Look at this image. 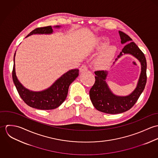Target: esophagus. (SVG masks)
Segmentation results:
<instances>
[{"instance_id": "obj_1", "label": "esophagus", "mask_w": 158, "mask_h": 158, "mask_svg": "<svg viewBox=\"0 0 158 158\" xmlns=\"http://www.w3.org/2000/svg\"><path fill=\"white\" fill-rule=\"evenodd\" d=\"M88 70V66L85 64L82 65L80 68V72H86Z\"/></svg>"}]
</instances>
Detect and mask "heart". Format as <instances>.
I'll use <instances>...</instances> for the list:
<instances>
[{
	"label": "heart",
	"mask_w": 158,
	"mask_h": 158,
	"mask_svg": "<svg viewBox=\"0 0 158 158\" xmlns=\"http://www.w3.org/2000/svg\"><path fill=\"white\" fill-rule=\"evenodd\" d=\"M108 45L107 42L102 43L98 46L99 49H102ZM116 48L114 46H110L106 48L97 57L95 61V66L99 69H105L108 68L115 55Z\"/></svg>",
	"instance_id": "1"
}]
</instances>
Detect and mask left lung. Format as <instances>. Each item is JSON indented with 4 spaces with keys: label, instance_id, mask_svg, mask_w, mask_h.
Segmentation results:
<instances>
[{
    "label": "left lung",
    "instance_id": "obj_1",
    "mask_svg": "<svg viewBox=\"0 0 158 158\" xmlns=\"http://www.w3.org/2000/svg\"><path fill=\"white\" fill-rule=\"evenodd\" d=\"M121 43L126 44L122 50L118 58L123 54H131L141 64V73L134 91L127 96H117L113 94L106 83L108 72L97 70L95 72V81L89 91L90 100L94 106L99 111L107 114L124 113L131 109L136 103L144 90L147 83V61L143 53L132 39L126 33L118 31ZM116 58L115 61L118 59Z\"/></svg>",
    "mask_w": 158,
    "mask_h": 158
}]
</instances>
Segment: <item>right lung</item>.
<instances>
[{
  "label": "right lung",
  "mask_w": 158,
  "mask_h": 158,
  "mask_svg": "<svg viewBox=\"0 0 158 158\" xmlns=\"http://www.w3.org/2000/svg\"><path fill=\"white\" fill-rule=\"evenodd\" d=\"M59 28L60 26H55ZM53 29L51 26L39 27L30 32L26 37L33 34H50ZM12 77L14 84L20 97L23 102L29 106L33 108L49 110H53L60 106L66 100L68 95L70 85L78 76V69H72L63 75L49 88L40 92H33L26 89L19 81L16 75L15 57Z\"/></svg>",
  "instance_id": "right-lung-1"
}]
</instances>
